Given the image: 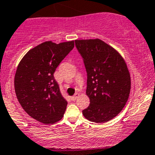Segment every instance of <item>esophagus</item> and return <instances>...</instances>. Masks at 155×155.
Listing matches in <instances>:
<instances>
[{
    "instance_id": "1",
    "label": "esophagus",
    "mask_w": 155,
    "mask_h": 155,
    "mask_svg": "<svg viewBox=\"0 0 155 155\" xmlns=\"http://www.w3.org/2000/svg\"><path fill=\"white\" fill-rule=\"evenodd\" d=\"M79 97V93H76V94H75L74 96H73V97H71V100H72V101H75V100H76V99H77Z\"/></svg>"
}]
</instances>
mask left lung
Returning <instances> with one entry per match:
<instances>
[{
	"label": "left lung",
	"instance_id": "1",
	"mask_svg": "<svg viewBox=\"0 0 155 155\" xmlns=\"http://www.w3.org/2000/svg\"><path fill=\"white\" fill-rule=\"evenodd\" d=\"M87 72L86 95L89 107L85 117L105 123L117 116L126 105L130 91V76L124 59L102 40H75Z\"/></svg>",
	"mask_w": 155,
	"mask_h": 155
}]
</instances>
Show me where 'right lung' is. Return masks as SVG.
Masks as SVG:
<instances>
[{"mask_svg":"<svg viewBox=\"0 0 155 155\" xmlns=\"http://www.w3.org/2000/svg\"><path fill=\"white\" fill-rule=\"evenodd\" d=\"M74 48V41H45L22 58L15 76L19 104L30 117L42 124H54L64 115L67 101L61 94L54 72Z\"/></svg>","mask_w":155,"mask_h":155,"instance_id":"add662e5","label":"right lung"}]
</instances>
